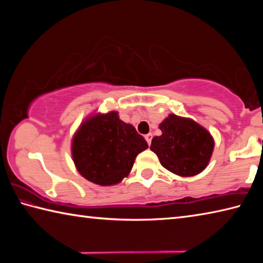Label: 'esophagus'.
Masks as SVG:
<instances>
[{
	"label": "esophagus",
	"instance_id": "34e87169",
	"mask_svg": "<svg viewBox=\"0 0 263 263\" xmlns=\"http://www.w3.org/2000/svg\"><path fill=\"white\" fill-rule=\"evenodd\" d=\"M152 133H148V135H146L145 136V139H146V141H147V144L148 145H151V142H152Z\"/></svg>",
	"mask_w": 263,
	"mask_h": 263
}]
</instances>
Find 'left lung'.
<instances>
[{
	"mask_svg": "<svg viewBox=\"0 0 263 263\" xmlns=\"http://www.w3.org/2000/svg\"><path fill=\"white\" fill-rule=\"evenodd\" d=\"M161 136L152 139L151 149L160 163L176 175H197L206 168L215 147L213 138L190 118L169 115L160 124Z\"/></svg>",
	"mask_w": 263,
	"mask_h": 263,
	"instance_id": "left-lung-1",
	"label": "left lung"
}]
</instances>
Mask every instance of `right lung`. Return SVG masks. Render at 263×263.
Listing matches in <instances>:
<instances>
[{
  "label": "right lung",
  "instance_id": "right-lung-1",
  "mask_svg": "<svg viewBox=\"0 0 263 263\" xmlns=\"http://www.w3.org/2000/svg\"><path fill=\"white\" fill-rule=\"evenodd\" d=\"M148 148L144 137L117 111L88 117L74 135L72 157L84 179L99 185H114L130 174L137 155Z\"/></svg>",
  "mask_w": 263,
  "mask_h": 263
}]
</instances>
